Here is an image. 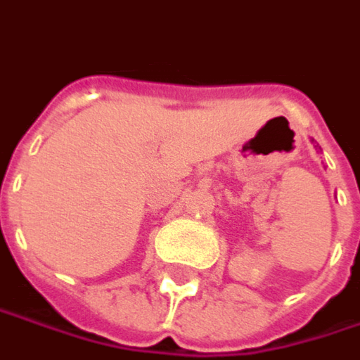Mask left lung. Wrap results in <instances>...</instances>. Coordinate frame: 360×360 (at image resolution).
Segmentation results:
<instances>
[{"mask_svg":"<svg viewBox=\"0 0 360 360\" xmlns=\"http://www.w3.org/2000/svg\"><path fill=\"white\" fill-rule=\"evenodd\" d=\"M311 144H313V146H315V150H321V148H319V144H317V142L313 141V139H311Z\"/></svg>","mask_w":360,"mask_h":360,"instance_id":"obj_1","label":"left lung"}]
</instances>
